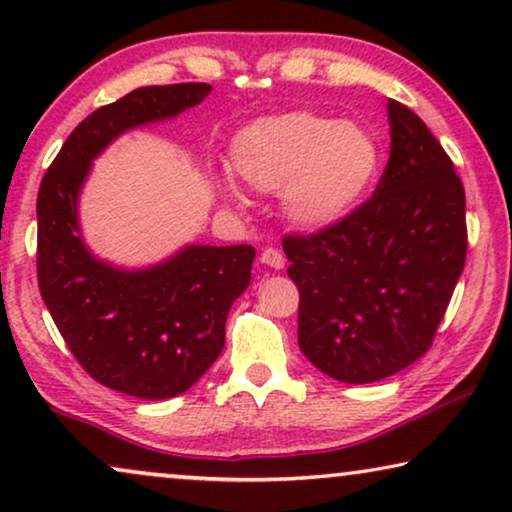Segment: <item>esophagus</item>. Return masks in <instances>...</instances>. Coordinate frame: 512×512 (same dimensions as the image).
<instances>
[{"label": "esophagus", "mask_w": 512, "mask_h": 512, "mask_svg": "<svg viewBox=\"0 0 512 512\" xmlns=\"http://www.w3.org/2000/svg\"><path fill=\"white\" fill-rule=\"evenodd\" d=\"M261 263L268 265V268H272V270H282V268H284V256H282V251H277V249H265L263 254H261Z\"/></svg>", "instance_id": "obj_1"}]
</instances>
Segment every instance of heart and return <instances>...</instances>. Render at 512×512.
I'll return each mask as SVG.
<instances>
[{
  "instance_id": "1",
  "label": "heart",
  "mask_w": 512,
  "mask_h": 512,
  "mask_svg": "<svg viewBox=\"0 0 512 512\" xmlns=\"http://www.w3.org/2000/svg\"><path fill=\"white\" fill-rule=\"evenodd\" d=\"M230 163L258 193H282L286 219L307 230L345 221L373 191L382 149L368 128L352 121L289 111L247 125L230 144ZM221 198L242 205L228 181Z\"/></svg>"
}]
</instances>
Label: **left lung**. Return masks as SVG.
<instances>
[{
    "instance_id": "1",
    "label": "left lung",
    "mask_w": 512,
    "mask_h": 512,
    "mask_svg": "<svg viewBox=\"0 0 512 512\" xmlns=\"http://www.w3.org/2000/svg\"><path fill=\"white\" fill-rule=\"evenodd\" d=\"M387 111L389 163L373 198L331 228L284 237L298 345L347 384L429 352L466 263V195L450 156L415 111L396 100Z\"/></svg>"
}]
</instances>
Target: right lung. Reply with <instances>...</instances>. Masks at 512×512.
Instances as JSON below:
<instances>
[{"label":"right lung","instance_id":"1","mask_svg":"<svg viewBox=\"0 0 512 512\" xmlns=\"http://www.w3.org/2000/svg\"><path fill=\"white\" fill-rule=\"evenodd\" d=\"M209 93L207 83L146 86L93 111L62 144L37 195V277L55 326L93 380L146 401L184 394L219 359L256 249L186 244L149 268H118L83 240L79 195L116 137L179 116Z\"/></svg>","mask_w":512,"mask_h":512}]
</instances>
